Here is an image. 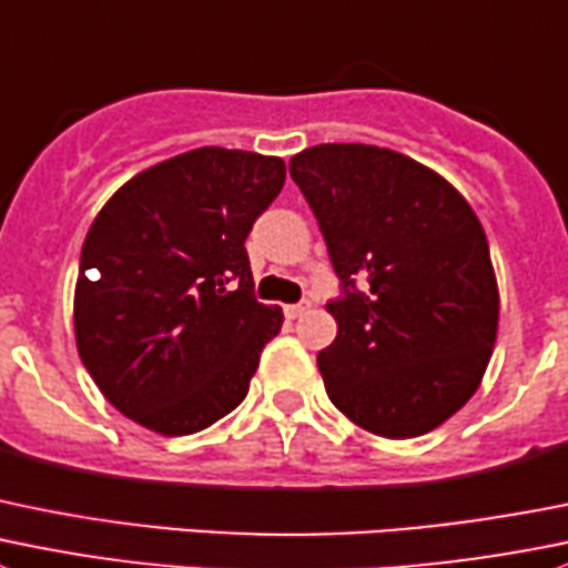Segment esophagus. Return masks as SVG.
<instances>
[{
  "label": "esophagus",
  "mask_w": 568,
  "mask_h": 568,
  "mask_svg": "<svg viewBox=\"0 0 568 568\" xmlns=\"http://www.w3.org/2000/svg\"><path fill=\"white\" fill-rule=\"evenodd\" d=\"M307 311H311V302L302 300V302H296V305L285 307V316H288V318H300V316H305Z\"/></svg>",
  "instance_id": "1"
}]
</instances>
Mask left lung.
Here are the masks:
<instances>
[{
	"instance_id": "left-lung-1",
	"label": "left lung",
	"mask_w": 568,
	"mask_h": 568,
	"mask_svg": "<svg viewBox=\"0 0 568 568\" xmlns=\"http://www.w3.org/2000/svg\"><path fill=\"white\" fill-rule=\"evenodd\" d=\"M291 178L344 288L327 305L338 335L318 352L329 402L374 436L436 430L480 388L497 341L480 219L442 174L379 146H311L291 158Z\"/></svg>"
}]
</instances>
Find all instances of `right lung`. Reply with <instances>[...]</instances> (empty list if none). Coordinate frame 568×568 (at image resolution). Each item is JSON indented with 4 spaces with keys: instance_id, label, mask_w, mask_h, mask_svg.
Masks as SVG:
<instances>
[{
    "instance_id": "obj_1",
    "label": "right lung",
    "mask_w": 568,
    "mask_h": 568,
    "mask_svg": "<svg viewBox=\"0 0 568 568\" xmlns=\"http://www.w3.org/2000/svg\"><path fill=\"white\" fill-rule=\"evenodd\" d=\"M285 163L202 146L126 180L93 219L74 288L80 361L104 399L161 436L244 402L283 311L252 294L244 241Z\"/></svg>"
}]
</instances>
